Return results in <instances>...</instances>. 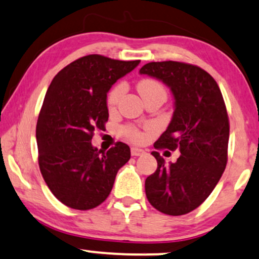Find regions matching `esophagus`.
<instances>
[{"mask_svg": "<svg viewBox=\"0 0 259 259\" xmlns=\"http://www.w3.org/2000/svg\"><path fill=\"white\" fill-rule=\"evenodd\" d=\"M143 153H145L143 149L138 147H132V155H134V157H139V155H142Z\"/></svg>", "mask_w": 259, "mask_h": 259, "instance_id": "1", "label": "esophagus"}]
</instances>
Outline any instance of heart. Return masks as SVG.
Listing matches in <instances>:
<instances>
[{
    "label": "heart",
    "instance_id": "heart-1",
    "mask_svg": "<svg viewBox=\"0 0 259 259\" xmlns=\"http://www.w3.org/2000/svg\"><path fill=\"white\" fill-rule=\"evenodd\" d=\"M138 89L141 96L148 95L151 94V93H155V92L165 93V90L163 87H161V84H159L157 80H153V79H142L141 82L138 84ZM124 92H125V85H124V83H118L110 90V93H108L107 95V106L110 110L114 108L118 105V102L120 101ZM123 135L125 136L127 140H130V141L136 142V143L145 142L146 139H147V133L141 132V130L136 129V127H133V126L124 127Z\"/></svg>",
    "mask_w": 259,
    "mask_h": 259
}]
</instances>
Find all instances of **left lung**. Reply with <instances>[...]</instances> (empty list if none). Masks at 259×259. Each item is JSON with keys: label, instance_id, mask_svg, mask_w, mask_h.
Here are the masks:
<instances>
[{"label": "left lung", "instance_id": "8db88e82", "mask_svg": "<svg viewBox=\"0 0 259 259\" xmlns=\"http://www.w3.org/2000/svg\"><path fill=\"white\" fill-rule=\"evenodd\" d=\"M140 73L166 84L175 99L172 119L154 147L181 153L166 164L152 152L158 167L146 179V197L165 214H186L206 200L226 169L229 118L222 93L211 74L186 62H148Z\"/></svg>", "mask_w": 259, "mask_h": 259}]
</instances>
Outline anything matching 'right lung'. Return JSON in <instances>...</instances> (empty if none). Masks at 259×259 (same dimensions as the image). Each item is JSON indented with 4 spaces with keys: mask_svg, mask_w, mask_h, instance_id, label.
Masks as SVG:
<instances>
[{
    "mask_svg": "<svg viewBox=\"0 0 259 259\" xmlns=\"http://www.w3.org/2000/svg\"><path fill=\"white\" fill-rule=\"evenodd\" d=\"M139 64L85 55L62 68L47 90L36 126L39 170L55 198L68 207L99 206L130 159L125 143L102 152L93 147L92 139L108 120V90Z\"/></svg>",
    "mask_w": 259,
    "mask_h": 259,
    "instance_id": "1",
    "label": "right lung"
}]
</instances>
